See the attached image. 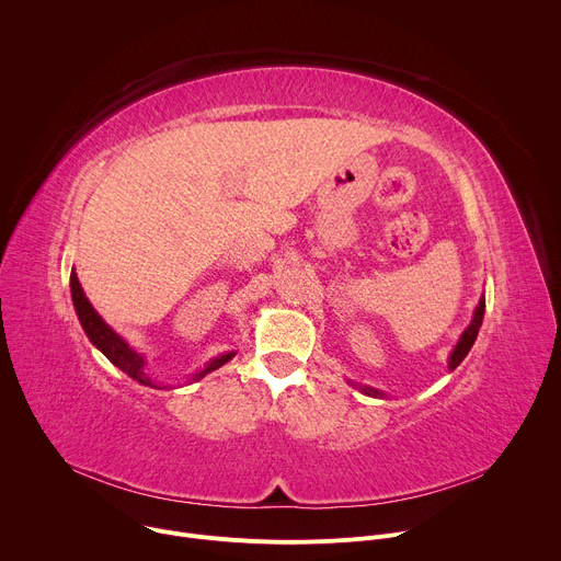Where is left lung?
Here are the masks:
<instances>
[{"instance_id": "8db88e82", "label": "left lung", "mask_w": 561, "mask_h": 561, "mask_svg": "<svg viewBox=\"0 0 561 561\" xmlns=\"http://www.w3.org/2000/svg\"><path fill=\"white\" fill-rule=\"evenodd\" d=\"M484 310H486V297L482 295V297H479V304H477L474 312H472L470 324L463 329V333L459 335L455 348H453L450 355H448V370H455V368L463 362V357L468 355V351L472 348V344H474V340H477V333H479V329H482V322H484ZM346 381H348L351 386L359 388V390H362L364 394H368V397H379V399H383V390H377V388H373V386H362V383H357V381H353V379H346Z\"/></svg>"}]
</instances>
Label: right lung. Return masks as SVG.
<instances>
[{
  "label": "right lung",
  "instance_id": "add662e5",
  "mask_svg": "<svg viewBox=\"0 0 561 561\" xmlns=\"http://www.w3.org/2000/svg\"><path fill=\"white\" fill-rule=\"evenodd\" d=\"M70 297H72V306H75V312H77V319L79 324H82L87 337L91 340V344L102 351L111 364H115L117 368H122L128 377L137 379L139 383L144 386H150V388H159V383L148 375L146 370V357L141 353H137L117 331H113L102 314L93 308V304L89 301L82 284H79L77 279V273L75 268L70 271ZM237 353L234 351H226L217 357H213L210 362H206L202 368H197L191 377H188V383L193 381H199L204 379L208 373L217 370L219 366H224L226 362H230Z\"/></svg>",
  "mask_w": 561,
  "mask_h": 561
}]
</instances>
